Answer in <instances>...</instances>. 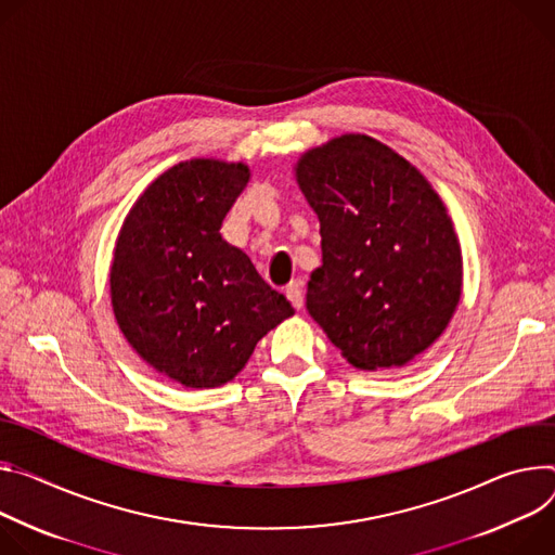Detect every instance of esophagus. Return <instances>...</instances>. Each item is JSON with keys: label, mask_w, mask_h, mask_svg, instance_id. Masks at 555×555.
<instances>
[{"label": "esophagus", "mask_w": 555, "mask_h": 555, "mask_svg": "<svg viewBox=\"0 0 555 555\" xmlns=\"http://www.w3.org/2000/svg\"><path fill=\"white\" fill-rule=\"evenodd\" d=\"M286 297L291 299V304L295 306L297 311L304 309V288H301V282H291L286 286Z\"/></svg>", "instance_id": "34e87169"}]
</instances>
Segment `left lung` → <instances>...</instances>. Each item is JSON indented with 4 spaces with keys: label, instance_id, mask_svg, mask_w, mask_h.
<instances>
[{
    "label": "left lung",
    "instance_id": "left-lung-1",
    "mask_svg": "<svg viewBox=\"0 0 555 555\" xmlns=\"http://www.w3.org/2000/svg\"><path fill=\"white\" fill-rule=\"evenodd\" d=\"M297 182L322 233L306 309L328 339L361 371L403 365L433 346L463 282L461 246L433 184L363 134L304 154Z\"/></svg>",
    "mask_w": 555,
    "mask_h": 555
}]
</instances>
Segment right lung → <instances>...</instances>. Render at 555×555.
<instances>
[{
    "label": "right lung",
    "instance_id": "1",
    "mask_svg": "<svg viewBox=\"0 0 555 555\" xmlns=\"http://www.w3.org/2000/svg\"><path fill=\"white\" fill-rule=\"evenodd\" d=\"M249 167L194 158L158 176L122 222L109 295L132 348L188 388L233 379L295 311L220 227Z\"/></svg>",
    "mask_w": 555,
    "mask_h": 555
}]
</instances>
